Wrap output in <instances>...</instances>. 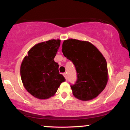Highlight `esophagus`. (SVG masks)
<instances>
[{
	"mask_svg": "<svg viewBox=\"0 0 130 130\" xmlns=\"http://www.w3.org/2000/svg\"><path fill=\"white\" fill-rule=\"evenodd\" d=\"M63 76L65 77V79H67V73H63Z\"/></svg>",
	"mask_w": 130,
	"mask_h": 130,
	"instance_id": "obj_1",
	"label": "esophagus"
}]
</instances>
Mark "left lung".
Listing matches in <instances>:
<instances>
[{"label": "left lung", "mask_w": 130, "mask_h": 130, "mask_svg": "<svg viewBox=\"0 0 130 130\" xmlns=\"http://www.w3.org/2000/svg\"><path fill=\"white\" fill-rule=\"evenodd\" d=\"M62 51L76 67L77 79L71 86L74 97L89 101L98 96L109 78L106 60L101 52L89 41L72 38L64 40Z\"/></svg>", "instance_id": "1"}]
</instances>
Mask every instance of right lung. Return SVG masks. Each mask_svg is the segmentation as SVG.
<instances>
[{
	"instance_id": "right-lung-1",
	"label": "right lung",
	"mask_w": 130,
	"mask_h": 130,
	"mask_svg": "<svg viewBox=\"0 0 130 130\" xmlns=\"http://www.w3.org/2000/svg\"><path fill=\"white\" fill-rule=\"evenodd\" d=\"M60 45L58 39L39 43L30 49L22 60L20 68L22 84L35 98L52 97L65 80L59 73V65L54 60Z\"/></svg>"
}]
</instances>
